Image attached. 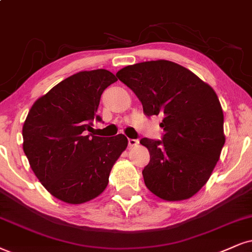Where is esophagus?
I'll return each instance as SVG.
<instances>
[{
	"label": "esophagus",
	"mask_w": 252,
	"mask_h": 252,
	"mask_svg": "<svg viewBox=\"0 0 252 252\" xmlns=\"http://www.w3.org/2000/svg\"><path fill=\"white\" fill-rule=\"evenodd\" d=\"M139 145L138 139H128V146L129 147H136Z\"/></svg>",
	"instance_id": "1"
}]
</instances>
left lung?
<instances>
[{"instance_id": "8db88e82", "label": "left lung", "mask_w": 252, "mask_h": 252, "mask_svg": "<svg viewBox=\"0 0 252 252\" xmlns=\"http://www.w3.org/2000/svg\"><path fill=\"white\" fill-rule=\"evenodd\" d=\"M147 117L161 116V140L142 138L151 160L145 185L158 197L180 201L206 185L224 146L223 111L216 93L196 74L169 61H151L117 72Z\"/></svg>"}]
</instances>
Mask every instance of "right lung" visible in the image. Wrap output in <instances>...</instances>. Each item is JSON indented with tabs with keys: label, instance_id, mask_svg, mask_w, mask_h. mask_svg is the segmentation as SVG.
I'll return each mask as SVG.
<instances>
[{
	"label": "right lung",
	"instance_id": "add662e5",
	"mask_svg": "<svg viewBox=\"0 0 252 252\" xmlns=\"http://www.w3.org/2000/svg\"><path fill=\"white\" fill-rule=\"evenodd\" d=\"M117 82L110 71H82L62 80L35 101L23 125V151L31 169L52 196L88 202L107 187L127 138L94 136L93 120L104 90Z\"/></svg>",
	"mask_w": 252,
	"mask_h": 252
}]
</instances>
